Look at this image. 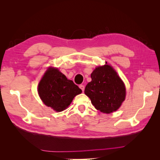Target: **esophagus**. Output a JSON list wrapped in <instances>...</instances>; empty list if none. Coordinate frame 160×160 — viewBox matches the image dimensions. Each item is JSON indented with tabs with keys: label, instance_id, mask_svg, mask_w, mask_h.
Here are the masks:
<instances>
[{
	"label": "esophagus",
	"instance_id": "1",
	"mask_svg": "<svg viewBox=\"0 0 160 160\" xmlns=\"http://www.w3.org/2000/svg\"><path fill=\"white\" fill-rule=\"evenodd\" d=\"M79 88L82 90V91H84L85 89V86L83 85H79Z\"/></svg>",
	"mask_w": 160,
	"mask_h": 160
}]
</instances>
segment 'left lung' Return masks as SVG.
Wrapping results in <instances>:
<instances>
[{
  "mask_svg": "<svg viewBox=\"0 0 160 160\" xmlns=\"http://www.w3.org/2000/svg\"><path fill=\"white\" fill-rule=\"evenodd\" d=\"M92 81L88 83L85 94L96 109L105 113L116 111L125 98V87L112 67H98L93 71Z\"/></svg>",
  "mask_w": 160,
  "mask_h": 160,
  "instance_id": "8db88e82",
  "label": "left lung"
}]
</instances>
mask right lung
Wrapping results in <instances>:
<instances>
[{"label":"right lung","instance_id":"1","mask_svg":"<svg viewBox=\"0 0 160 160\" xmlns=\"http://www.w3.org/2000/svg\"><path fill=\"white\" fill-rule=\"evenodd\" d=\"M81 92L72 81L52 67L45 72L38 86V93L42 102L58 112L65 109Z\"/></svg>","mask_w":160,"mask_h":160}]
</instances>
